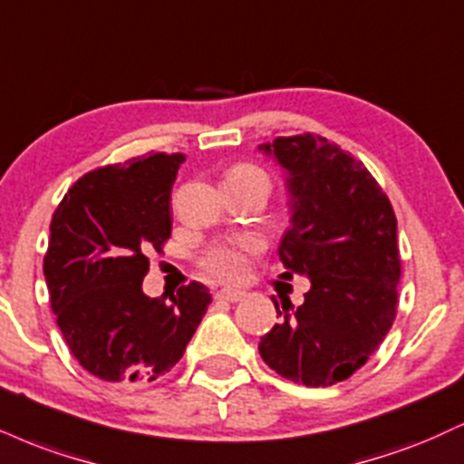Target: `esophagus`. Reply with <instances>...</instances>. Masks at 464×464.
<instances>
[{"label":"esophagus","mask_w":464,"mask_h":464,"mask_svg":"<svg viewBox=\"0 0 464 464\" xmlns=\"http://www.w3.org/2000/svg\"><path fill=\"white\" fill-rule=\"evenodd\" d=\"M244 295H246V294H244L242 289L225 287V289H218L214 298H216V300H222V303H239V300H242Z\"/></svg>","instance_id":"esophagus-1"}]
</instances>
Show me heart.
I'll return each instance as SVG.
<instances>
[{
  "label": "heart",
  "mask_w": 464,
  "mask_h": 464,
  "mask_svg": "<svg viewBox=\"0 0 464 464\" xmlns=\"http://www.w3.org/2000/svg\"><path fill=\"white\" fill-rule=\"evenodd\" d=\"M227 181L236 183H261V186L270 188L267 175L253 164H237L228 170ZM256 250L253 239H228L211 246L203 256V267L211 276L220 278V281H239L248 270V259Z\"/></svg>",
  "instance_id": "heart-1"
}]
</instances>
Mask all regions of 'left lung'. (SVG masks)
<instances>
[{
	"label": "left lung",
	"mask_w": 464,
	"mask_h": 464,
	"mask_svg": "<svg viewBox=\"0 0 464 464\" xmlns=\"http://www.w3.org/2000/svg\"><path fill=\"white\" fill-rule=\"evenodd\" d=\"M285 170L292 227L278 246L285 276L311 281L304 303L289 298L259 342L276 373L306 387H331L367 362L387 337L401 275L398 220L372 172L326 138L259 144Z\"/></svg>",
	"instance_id": "obj_1"
}]
</instances>
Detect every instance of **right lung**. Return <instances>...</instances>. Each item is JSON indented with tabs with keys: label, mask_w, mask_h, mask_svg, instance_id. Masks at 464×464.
<instances>
[{
	"label": "right lung",
	"mask_w": 464,
	"mask_h": 464,
	"mask_svg": "<svg viewBox=\"0 0 464 464\" xmlns=\"http://www.w3.org/2000/svg\"><path fill=\"white\" fill-rule=\"evenodd\" d=\"M181 153H150L83 175L55 209L44 255L52 309L69 350L92 376L144 384L175 367L211 303L200 283L149 298V253L170 237Z\"/></svg>",
	"instance_id": "obj_1"
}]
</instances>
